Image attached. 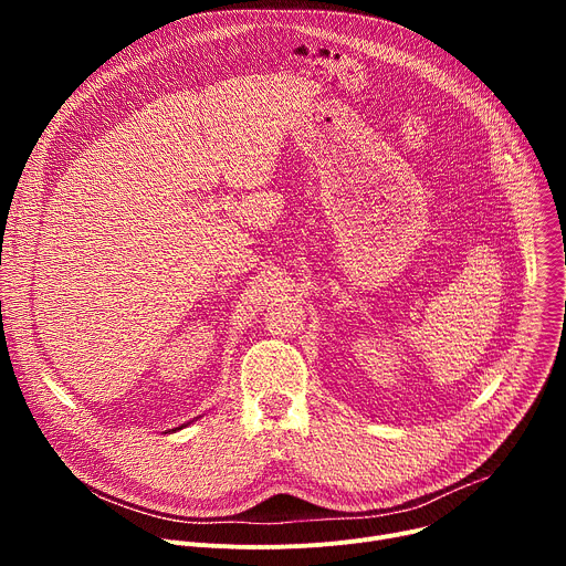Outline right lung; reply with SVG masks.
I'll list each match as a JSON object with an SVG mask.
<instances>
[{
	"label": "right lung",
	"mask_w": 566,
	"mask_h": 566,
	"mask_svg": "<svg viewBox=\"0 0 566 566\" xmlns=\"http://www.w3.org/2000/svg\"><path fill=\"white\" fill-rule=\"evenodd\" d=\"M188 424H190V422H188ZM184 427H186V424H184ZM184 427H178V429H184ZM171 431H176V429H171Z\"/></svg>",
	"instance_id": "add662e5"
}]
</instances>
